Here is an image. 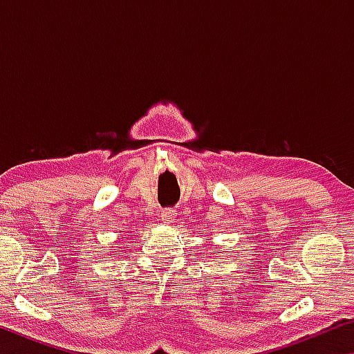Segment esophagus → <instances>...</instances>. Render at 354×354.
<instances>
[{
  "label": "esophagus",
  "instance_id": "1",
  "mask_svg": "<svg viewBox=\"0 0 354 354\" xmlns=\"http://www.w3.org/2000/svg\"><path fill=\"white\" fill-rule=\"evenodd\" d=\"M160 220L164 221V223H173V221L176 220V212L173 211V209H164L162 214H160Z\"/></svg>",
  "mask_w": 354,
  "mask_h": 354
}]
</instances>
